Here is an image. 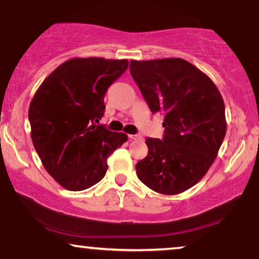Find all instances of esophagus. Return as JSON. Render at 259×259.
Masks as SVG:
<instances>
[{
	"mask_svg": "<svg viewBox=\"0 0 259 259\" xmlns=\"http://www.w3.org/2000/svg\"><path fill=\"white\" fill-rule=\"evenodd\" d=\"M129 139L130 140H140V139H142V136L141 135H129Z\"/></svg>",
	"mask_w": 259,
	"mask_h": 259,
	"instance_id": "esophagus-1",
	"label": "esophagus"
}]
</instances>
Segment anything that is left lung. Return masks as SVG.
<instances>
[{"mask_svg": "<svg viewBox=\"0 0 259 259\" xmlns=\"http://www.w3.org/2000/svg\"><path fill=\"white\" fill-rule=\"evenodd\" d=\"M150 111L162 112L163 139L148 137L136 174L161 194L187 191L207 173L226 134L225 104L214 82L180 58L130 61Z\"/></svg>", "mask_w": 259, "mask_h": 259, "instance_id": "obj_1", "label": "left lung"}]
</instances>
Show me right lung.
<instances>
[{"instance_id":"1","label":"right lung","mask_w":259,"mask_h":259,"mask_svg":"<svg viewBox=\"0 0 259 259\" xmlns=\"http://www.w3.org/2000/svg\"><path fill=\"white\" fill-rule=\"evenodd\" d=\"M129 66L126 59L73 58L42 81L30 102V136L45 169L68 191L102 180L106 160L127 135L98 125L106 90Z\"/></svg>"}]
</instances>
